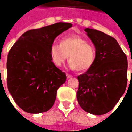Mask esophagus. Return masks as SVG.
<instances>
[{
  "mask_svg": "<svg viewBox=\"0 0 132 132\" xmlns=\"http://www.w3.org/2000/svg\"><path fill=\"white\" fill-rule=\"evenodd\" d=\"M66 76H67V79H70V78H71L72 77V75H70V74L67 73L66 74Z\"/></svg>",
  "mask_w": 132,
  "mask_h": 132,
  "instance_id": "34e87169",
  "label": "esophagus"
}]
</instances>
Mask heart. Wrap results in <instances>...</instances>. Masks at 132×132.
<instances>
[{"instance_id":"obj_1","label":"heart","mask_w":132,"mask_h":132,"mask_svg":"<svg viewBox=\"0 0 132 132\" xmlns=\"http://www.w3.org/2000/svg\"><path fill=\"white\" fill-rule=\"evenodd\" d=\"M52 63L62 66L68 57L69 67L84 71L90 68L95 59V49L92 44L79 35H70L62 39L60 44L53 43L49 50Z\"/></svg>"}]
</instances>
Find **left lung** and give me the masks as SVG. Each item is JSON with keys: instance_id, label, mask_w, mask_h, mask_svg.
Listing matches in <instances>:
<instances>
[{"instance_id": "8db88e82", "label": "left lung", "mask_w": 132, "mask_h": 132, "mask_svg": "<svg viewBox=\"0 0 132 132\" xmlns=\"http://www.w3.org/2000/svg\"><path fill=\"white\" fill-rule=\"evenodd\" d=\"M84 31L95 48V59L85 73L78 76L76 98L85 112L101 115L113 109L124 93L127 57L112 37L95 29Z\"/></svg>"}]
</instances>
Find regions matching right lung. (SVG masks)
I'll return each mask as SVG.
<instances>
[{
  "instance_id": "right-lung-1",
  "label": "right lung",
  "mask_w": 132,
  "mask_h": 132,
  "mask_svg": "<svg viewBox=\"0 0 132 132\" xmlns=\"http://www.w3.org/2000/svg\"><path fill=\"white\" fill-rule=\"evenodd\" d=\"M72 27L57 23L25 32L8 53L9 92L23 111L38 114L53 106L66 74L51 62L49 50L55 38Z\"/></svg>"
}]
</instances>
